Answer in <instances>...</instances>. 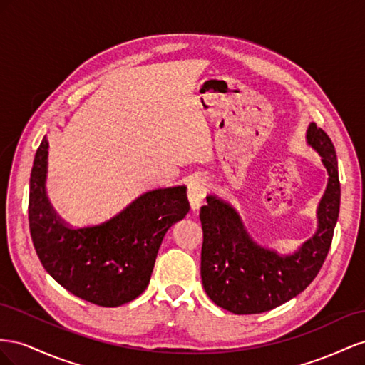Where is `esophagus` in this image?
<instances>
[{"label":"esophagus","instance_id":"34e87169","mask_svg":"<svg viewBox=\"0 0 365 365\" xmlns=\"http://www.w3.org/2000/svg\"><path fill=\"white\" fill-rule=\"evenodd\" d=\"M206 194H207V183L203 179H195L190 185L188 199H190V205H191L192 211H197L205 203Z\"/></svg>","mask_w":365,"mask_h":365}]
</instances>
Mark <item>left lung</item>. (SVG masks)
<instances>
[{
	"mask_svg": "<svg viewBox=\"0 0 365 365\" xmlns=\"http://www.w3.org/2000/svg\"><path fill=\"white\" fill-rule=\"evenodd\" d=\"M306 139L321 155L329 180L318 206L317 232L297 252L279 255L257 245L234 207L215 195H207L202 206V283L207 297L232 314H262L284 304L314 281L327 257L339 215L338 159L317 123L309 125Z\"/></svg>",
	"mask_w": 365,
	"mask_h": 365,
	"instance_id": "8db88e82",
	"label": "left lung"
}]
</instances>
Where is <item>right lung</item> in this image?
<instances>
[{
    "label": "right lung",
    "mask_w": 365,
    "mask_h": 365,
    "mask_svg": "<svg viewBox=\"0 0 365 365\" xmlns=\"http://www.w3.org/2000/svg\"><path fill=\"white\" fill-rule=\"evenodd\" d=\"M36 150L29 194L30 235L47 272L88 303L118 307L147 289L159 247L168 229L188 214L186 186L142 194L110 220L70 227L46 195L47 151Z\"/></svg>",
    "instance_id": "add662e5"
}]
</instances>
